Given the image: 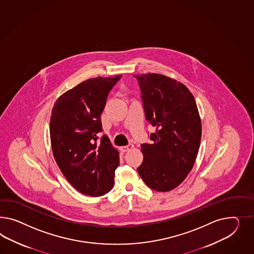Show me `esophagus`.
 Here are the masks:
<instances>
[{"instance_id": "obj_1", "label": "esophagus", "mask_w": 254, "mask_h": 254, "mask_svg": "<svg viewBox=\"0 0 254 254\" xmlns=\"http://www.w3.org/2000/svg\"><path fill=\"white\" fill-rule=\"evenodd\" d=\"M133 148H134V145L128 144L127 146H122V147H120V151H122V152H126V151H130Z\"/></svg>"}]
</instances>
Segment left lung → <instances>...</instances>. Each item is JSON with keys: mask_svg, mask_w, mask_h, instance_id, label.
I'll use <instances>...</instances> for the list:
<instances>
[{"mask_svg": "<svg viewBox=\"0 0 254 254\" xmlns=\"http://www.w3.org/2000/svg\"><path fill=\"white\" fill-rule=\"evenodd\" d=\"M141 90L145 117L156 132L141 144L137 172L156 191H170L191 171L198 155L201 122L194 96L184 84L155 73L134 75Z\"/></svg>", "mask_w": 254, "mask_h": 254, "instance_id": "8db88e82", "label": "left lung"}]
</instances>
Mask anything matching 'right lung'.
<instances>
[{
	"instance_id": "1",
	"label": "right lung",
	"mask_w": 254,
	"mask_h": 254,
	"mask_svg": "<svg viewBox=\"0 0 254 254\" xmlns=\"http://www.w3.org/2000/svg\"><path fill=\"white\" fill-rule=\"evenodd\" d=\"M95 77L76 85L55 102L50 121L54 157L69 183L82 194L99 197L110 191L119 152L103 135L101 115L110 90L120 79Z\"/></svg>"
}]
</instances>
